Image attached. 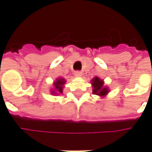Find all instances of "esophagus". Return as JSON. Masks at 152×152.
<instances>
[{
    "instance_id": "obj_1",
    "label": "esophagus",
    "mask_w": 152,
    "mask_h": 152,
    "mask_svg": "<svg viewBox=\"0 0 152 152\" xmlns=\"http://www.w3.org/2000/svg\"><path fill=\"white\" fill-rule=\"evenodd\" d=\"M75 76H77V77H80L82 76V72H80V71H76V72H75Z\"/></svg>"
}]
</instances>
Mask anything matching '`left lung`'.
<instances>
[{
  "instance_id": "1",
  "label": "left lung",
  "mask_w": 152,
  "mask_h": 152,
  "mask_svg": "<svg viewBox=\"0 0 152 152\" xmlns=\"http://www.w3.org/2000/svg\"><path fill=\"white\" fill-rule=\"evenodd\" d=\"M91 84L93 86V94H94L104 97L109 93V89L108 87L104 86L103 80H100L98 77H94V79L91 80Z\"/></svg>"
}]
</instances>
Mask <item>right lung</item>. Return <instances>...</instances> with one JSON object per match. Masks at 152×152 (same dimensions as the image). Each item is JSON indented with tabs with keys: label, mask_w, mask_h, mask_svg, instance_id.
I'll use <instances>...</instances> for the list:
<instances>
[{
	"label": "right lung",
	"mask_w": 152,
	"mask_h": 152,
	"mask_svg": "<svg viewBox=\"0 0 152 152\" xmlns=\"http://www.w3.org/2000/svg\"><path fill=\"white\" fill-rule=\"evenodd\" d=\"M66 83V80L63 78H58L54 82V91H52V94H61L63 91V86Z\"/></svg>",
	"instance_id": "1"
}]
</instances>
